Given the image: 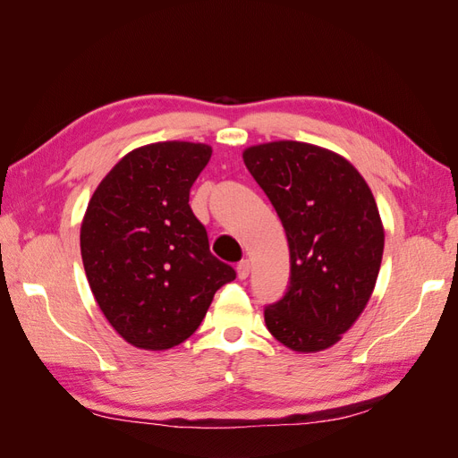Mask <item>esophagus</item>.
<instances>
[{"mask_svg": "<svg viewBox=\"0 0 458 458\" xmlns=\"http://www.w3.org/2000/svg\"><path fill=\"white\" fill-rule=\"evenodd\" d=\"M236 271H238V278H242V280L248 278V276H250V271H251L250 259H242V261L238 263V267H236Z\"/></svg>", "mask_w": 458, "mask_h": 458, "instance_id": "obj_1", "label": "esophagus"}]
</instances>
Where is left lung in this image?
<instances>
[{
  "mask_svg": "<svg viewBox=\"0 0 458 458\" xmlns=\"http://www.w3.org/2000/svg\"><path fill=\"white\" fill-rule=\"evenodd\" d=\"M243 162L290 248V283L265 308L267 329L296 352L329 348L368 306L379 275L385 232L369 185L346 158L298 140L250 147Z\"/></svg>",
  "mask_w": 458,
  "mask_h": 458,
  "instance_id": "obj_1",
  "label": "left lung"
}]
</instances>
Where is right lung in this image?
<instances>
[{"label":"right lung","mask_w":458,"mask_h":458,"mask_svg":"<svg viewBox=\"0 0 458 458\" xmlns=\"http://www.w3.org/2000/svg\"><path fill=\"white\" fill-rule=\"evenodd\" d=\"M213 148L166 140L129 152L100 182L81 255L104 318L129 344L166 350L201 325L236 271L210 253L190 190Z\"/></svg>","instance_id":"obj_1"}]
</instances>
